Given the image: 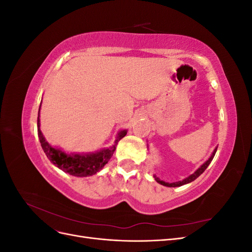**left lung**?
I'll return each mask as SVG.
<instances>
[{"label":"left lung","instance_id":"1","mask_svg":"<svg viewBox=\"0 0 252 252\" xmlns=\"http://www.w3.org/2000/svg\"><path fill=\"white\" fill-rule=\"evenodd\" d=\"M217 149H218V147L213 150V152H212V155H211V157L207 159V161H206L199 169H197L194 173H192L191 175H189L188 178H186V179H184L183 181H180V182H174V183H166V182H164V181H161L159 180L158 178H157V177H155V179H156V181L158 182V183H159V184H162V185H164V186H167V187H179V186H182V185H185V184H188V183H190V182H192V181H194L196 178H199L200 175L205 171V169L207 168V167L209 166V164L211 163V161H212V158H213V157H215V155H216V152H217Z\"/></svg>","mask_w":252,"mask_h":252}]
</instances>
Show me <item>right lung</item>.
<instances>
[{"mask_svg":"<svg viewBox=\"0 0 252 252\" xmlns=\"http://www.w3.org/2000/svg\"><path fill=\"white\" fill-rule=\"evenodd\" d=\"M126 133V130H122L118 134V138L116 142H114V145H112L110 148L103 149L101 151L95 152V154L83 156L67 155L59 149L52 148L46 142V140H45L40 130V109L39 114H37V134H39L41 146L45 152V155L47 156V158L50 159V162L53 165H56L65 172L74 175V177H87V175H93L95 174L97 171H100L108 163L114 150H116L118 142L122 138H124Z\"/></svg>","mask_w":252,"mask_h":252,"instance_id":"add662e5","label":"right lung"}]
</instances>
